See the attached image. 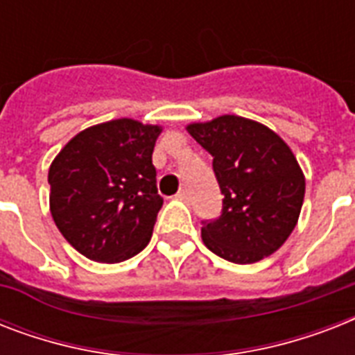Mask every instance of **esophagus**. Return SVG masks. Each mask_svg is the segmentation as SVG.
<instances>
[{"label":"esophagus","instance_id":"obj_1","mask_svg":"<svg viewBox=\"0 0 355 355\" xmlns=\"http://www.w3.org/2000/svg\"><path fill=\"white\" fill-rule=\"evenodd\" d=\"M177 199L178 200H188L189 199V193H188V189H180L177 193Z\"/></svg>","mask_w":355,"mask_h":355}]
</instances>
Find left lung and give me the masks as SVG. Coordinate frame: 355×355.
Masks as SVG:
<instances>
[{
    "label": "left lung",
    "mask_w": 355,
    "mask_h": 355,
    "mask_svg": "<svg viewBox=\"0 0 355 355\" xmlns=\"http://www.w3.org/2000/svg\"><path fill=\"white\" fill-rule=\"evenodd\" d=\"M188 132L214 158L221 216L202 221L211 252L232 263H254L276 252L297 225L306 180L284 139L261 123L221 116Z\"/></svg>",
    "instance_id": "obj_1"
}]
</instances>
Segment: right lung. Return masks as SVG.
I'll use <instances>...</instances> for the list:
<instances>
[{
  "mask_svg": "<svg viewBox=\"0 0 355 355\" xmlns=\"http://www.w3.org/2000/svg\"><path fill=\"white\" fill-rule=\"evenodd\" d=\"M156 125L114 119L69 139L49 167L55 225L83 256L119 263L150 241L164 200L156 188Z\"/></svg>",
  "mask_w": 355,
  "mask_h": 355,
  "instance_id": "1",
  "label": "right lung"
}]
</instances>
